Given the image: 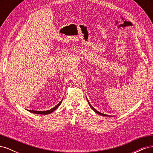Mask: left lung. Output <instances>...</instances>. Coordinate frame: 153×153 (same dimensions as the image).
<instances>
[{"mask_svg": "<svg viewBox=\"0 0 153 153\" xmlns=\"http://www.w3.org/2000/svg\"><path fill=\"white\" fill-rule=\"evenodd\" d=\"M87 101H88V103H89V106H90V107L92 109V110H93L94 111V112L96 113V114H99V115H103V116H108V117H110L111 116V115H106V114H102V113H101V112H98V111H97L94 107H93V106H92L91 104H90V103H89V101H88V100L87 99Z\"/></svg>", "mask_w": 153, "mask_h": 153, "instance_id": "8db88e82", "label": "left lung"}]
</instances>
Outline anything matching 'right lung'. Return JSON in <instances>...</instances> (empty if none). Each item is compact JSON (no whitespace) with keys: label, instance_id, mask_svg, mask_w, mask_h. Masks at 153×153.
<instances>
[{"label":"right lung","instance_id":"obj_1","mask_svg":"<svg viewBox=\"0 0 153 153\" xmlns=\"http://www.w3.org/2000/svg\"><path fill=\"white\" fill-rule=\"evenodd\" d=\"M62 100L60 101V102L55 106V107H53V108H51L50 110H45V111H35V110H27L28 111H29L30 112H31V113H34V114H43V115H47V114H50V113H52V112H53L54 110H56L59 106H60V105L61 104V103H62Z\"/></svg>","mask_w":153,"mask_h":153}]
</instances>
